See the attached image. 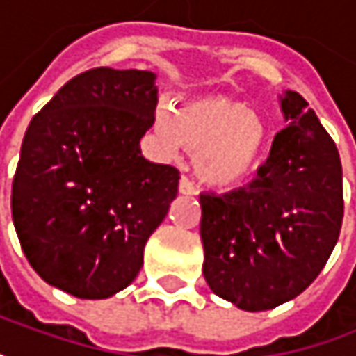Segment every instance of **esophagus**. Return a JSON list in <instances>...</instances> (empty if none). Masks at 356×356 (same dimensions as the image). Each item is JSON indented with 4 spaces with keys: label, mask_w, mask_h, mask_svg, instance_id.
<instances>
[{
    "label": "esophagus",
    "mask_w": 356,
    "mask_h": 356,
    "mask_svg": "<svg viewBox=\"0 0 356 356\" xmlns=\"http://www.w3.org/2000/svg\"><path fill=\"white\" fill-rule=\"evenodd\" d=\"M180 192H182V194H196L198 190H196L194 182H192L188 176H182V178H180Z\"/></svg>",
    "instance_id": "1"
}]
</instances>
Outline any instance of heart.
<instances>
[{"label": "heart", "instance_id": "obj_1", "mask_svg": "<svg viewBox=\"0 0 356 356\" xmlns=\"http://www.w3.org/2000/svg\"><path fill=\"white\" fill-rule=\"evenodd\" d=\"M160 136L170 146L194 152L196 174L212 186L230 188L257 170L268 126L260 112L228 96L192 99L158 116Z\"/></svg>", "mask_w": 356, "mask_h": 356}]
</instances>
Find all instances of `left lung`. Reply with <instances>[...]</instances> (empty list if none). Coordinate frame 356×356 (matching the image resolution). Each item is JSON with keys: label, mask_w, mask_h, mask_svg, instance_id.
Wrapping results in <instances>:
<instances>
[{"label": "left lung", "mask_w": 356, "mask_h": 356, "mask_svg": "<svg viewBox=\"0 0 356 356\" xmlns=\"http://www.w3.org/2000/svg\"><path fill=\"white\" fill-rule=\"evenodd\" d=\"M289 124L257 178L226 194L202 192L206 282L242 311H268L311 286L343 224V166L316 114L296 92L280 98Z\"/></svg>", "instance_id": "obj_1"}]
</instances>
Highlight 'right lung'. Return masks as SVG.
Returning a JSON list of instances; mask_svg holds the SVG:
<instances>
[{"label": "right lung", "instance_id": "1", "mask_svg": "<svg viewBox=\"0 0 356 356\" xmlns=\"http://www.w3.org/2000/svg\"><path fill=\"white\" fill-rule=\"evenodd\" d=\"M156 104V74L94 67L29 122L11 216L24 254L47 284L96 300L138 276L180 180L174 166L140 150Z\"/></svg>", "mask_w": 356, "mask_h": 356}]
</instances>
